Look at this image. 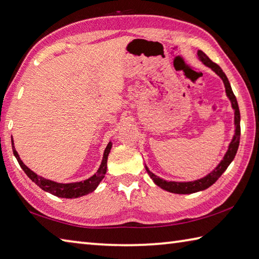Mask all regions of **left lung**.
Wrapping results in <instances>:
<instances>
[{
	"label": "left lung",
	"mask_w": 259,
	"mask_h": 259,
	"mask_svg": "<svg viewBox=\"0 0 259 259\" xmlns=\"http://www.w3.org/2000/svg\"><path fill=\"white\" fill-rule=\"evenodd\" d=\"M197 55L199 57L204 64L206 66L211 67V69L217 73V74L221 77L224 87H226V92L227 96L229 97V99L231 101L232 108L235 109V124H236V133L233 139L231 141L230 145H229V149L227 151L226 155H224L223 160L219 163L218 167L213 170L212 172H209L207 176H205L204 178H201L198 180H195V182H188V183H177V182H167V180H163L159 178L158 176H155L152 174L148 169V167H145L146 171L150 175V177L153 179V182L155 185H158L159 187H161L164 190H168L170 193H175V194H192V193H196L199 192V190H204L208 188L211 185H213L217 180L221 177V175L226 171L227 168L229 167V164L232 162V160L235 159L236 153L239 148V142H240V111H239V107H238V102L236 99V96L233 94V91L231 89V85L229 83V80L227 75L224 74V72L221 70V67L219 66L217 63H214L208 58L205 53L202 51L197 52Z\"/></svg>",
	"instance_id": "left-lung-1"
}]
</instances>
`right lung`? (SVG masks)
I'll list each match as a JSON object with an SVG mask.
<instances>
[{
  "label": "right lung",
  "mask_w": 259,
  "mask_h": 259,
  "mask_svg": "<svg viewBox=\"0 0 259 259\" xmlns=\"http://www.w3.org/2000/svg\"><path fill=\"white\" fill-rule=\"evenodd\" d=\"M11 142H12L13 154L16 155L19 164H20V167L22 168L23 171L26 172L28 177L30 178L32 182L37 185V186L45 190V192H48L53 195H55L57 197H62V198H76L80 196H84V195L94 192V190L98 187V185L102 180V178L105 177V174L107 171V159H108V154L111 149V142H109L104 152V158H102V162L100 164L98 171H97L89 179L83 180V182H80V183L58 184L55 182H52V180L42 178L40 176H38L33 171H31V170L22 162L20 157H19L18 152L16 151V149H14L12 138H11Z\"/></svg>",
  "instance_id": "add662e5"
}]
</instances>
